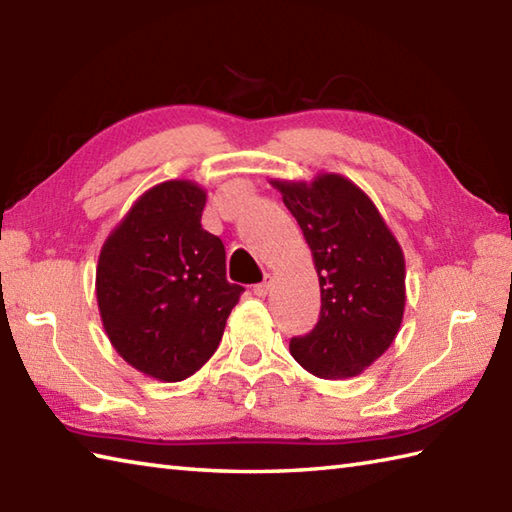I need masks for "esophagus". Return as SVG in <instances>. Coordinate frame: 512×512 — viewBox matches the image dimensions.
<instances>
[{
    "label": "esophagus",
    "mask_w": 512,
    "mask_h": 512,
    "mask_svg": "<svg viewBox=\"0 0 512 512\" xmlns=\"http://www.w3.org/2000/svg\"><path fill=\"white\" fill-rule=\"evenodd\" d=\"M270 290H273V277L266 275L262 284H257V286H255V295L264 299V297H268V295H270Z\"/></svg>",
    "instance_id": "34e87169"
}]
</instances>
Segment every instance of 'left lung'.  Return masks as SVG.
I'll return each mask as SVG.
<instances>
[{
  "label": "left lung",
  "mask_w": 512,
  "mask_h": 512,
  "mask_svg": "<svg viewBox=\"0 0 512 512\" xmlns=\"http://www.w3.org/2000/svg\"><path fill=\"white\" fill-rule=\"evenodd\" d=\"M312 250L321 286L319 323L290 341L319 378L363 374L394 343L405 314V255L369 195L341 173L270 180Z\"/></svg>",
  "instance_id": "1"
}]
</instances>
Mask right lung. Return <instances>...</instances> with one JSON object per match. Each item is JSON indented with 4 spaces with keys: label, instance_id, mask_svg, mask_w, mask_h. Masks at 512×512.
I'll return each mask as SVG.
<instances>
[{
    "label": "right lung",
    "instance_id": "obj_1",
    "mask_svg": "<svg viewBox=\"0 0 512 512\" xmlns=\"http://www.w3.org/2000/svg\"><path fill=\"white\" fill-rule=\"evenodd\" d=\"M206 189L167 180L147 189L107 235L96 301L107 339L140 374L178 383L209 361L244 288L202 228Z\"/></svg>",
    "mask_w": 512,
    "mask_h": 512
}]
</instances>
